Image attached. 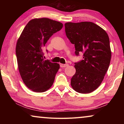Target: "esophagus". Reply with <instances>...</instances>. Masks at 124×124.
<instances>
[{
	"label": "esophagus",
	"mask_w": 124,
	"mask_h": 124,
	"mask_svg": "<svg viewBox=\"0 0 124 124\" xmlns=\"http://www.w3.org/2000/svg\"><path fill=\"white\" fill-rule=\"evenodd\" d=\"M68 66V64H62L60 63V67H66Z\"/></svg>",
	"instance_id": "1"
}]
</instances>
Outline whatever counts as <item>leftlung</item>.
Instances as JSON below:
<instances>
[{
  "instance_id": "obj_1",
  "label": "left lung",
  "mask_w": 124,
  "mask_h": 124,
  "mask_svg": "<svg viewBox=\"0 0 124 124\" xmlns=\"http://www.w3.org/2000/svg\"><path fill=\"white\" fill-rule=\"evenodd\" d=\"M64 26L67 38L75 46V54L83 53V60L75 63L76 72L71 86L79 93H90L101 85L109 66V38L103 29L91 22H67Z\"/></svg>"
}]
</instances>
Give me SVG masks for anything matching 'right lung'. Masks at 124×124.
Wrapping results in <instances>:
<instances>
[{
	"mask_svg": "<svg viewBox=\"0 0 124 124\" xmlns=\"http://www.w3.org/2000/svg\"><path fill=\"white\" fill-rule=\"evenodd\" d=\"M62 27V23L56 21L34 18L27 24L18 39L16 54L18 70L24 84L33 91L45 92L53 84L60 64L44 60L43 49Z\"/></svg>",
	"mask_w": 124,
	"mask_h": 124,
	"instance_id": "obj_1",
	"label": "right lung"
}]
</instances>
